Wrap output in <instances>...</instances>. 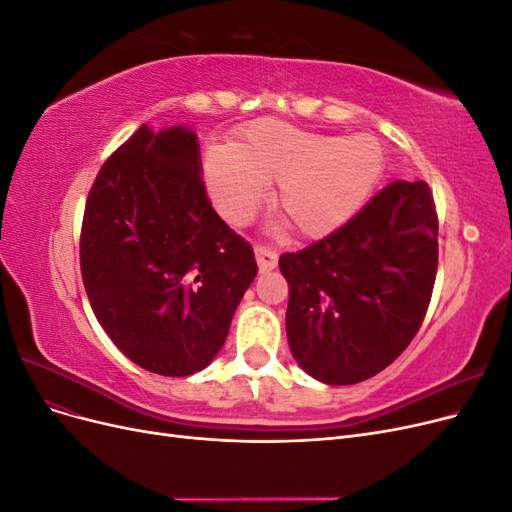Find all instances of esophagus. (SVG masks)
Returning a JSON list of instances; mask_svg holds the SVG:
<instances>
[{
  "instance_id": "1",
  "label": "esophagus",
  "mask_w": 512,
  "mask_h": 512,
  "mask_svg": "<svg viewBox=\"0 0 512 512\" xmlns=\"http://www.w3.org/2000/svg\"><path fill=\"white\" fill-rule=\"evenodd\" d=\"M254 254H256V262H258V269L260 273H269L277 267V252L271 250L267 245H256L254 247Z\"/></svg>"
}]
</instances>
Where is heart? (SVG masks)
Wrapping results in <instances>:
<instances>
[{
    "label": "heart",
    "instance_id": "1",
    "mask_svg": "<svg viewBox=\"0 0 512 512\" xmlns=\"http://www.w3.org/2000/svg\"><path fill=\"white\" fill-rule=\"evenodd\" d=\"M384 170V149L371 134H320L280 119L243 128L230 149H211L205 164L215 209L241 226L275 185L273 207L305 239H322L363 209Z\"/></svg>",
    "mask_w": 512,
    "mask_h": 512
}]
</instances>
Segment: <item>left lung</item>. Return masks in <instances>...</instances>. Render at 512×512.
I'll list each match as a JSON object with an SVG mask.
<instances>
[{"mask_svg":"<svg viewBox=\"0 0 512 512\" xmlns=\"http://www.w3.org/2000/svg\"><path fill=\"white\" fill-rule=\"evenodd\" d=\"M290 352L333 386L380 374L408 348L438 271V213L425 181H393L342 228L280 258Z\"/></svg>","mask_w":512,"mask_h":512,"instance_id":"1","label":"left lung"}]
</instances>
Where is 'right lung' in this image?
<instances>
[{
    "instance_id": "1",
    "label": "right lung",
    "mask_w": 512,
    "mask_h": 512,
    "mask_svg": "<svg viewBox=\"0 0 512 512\" xmlns=\"http://www.w3.org/2000/svg\"><path fill=\"white\" fill-rule=\"evenodd\" d=\"M200 170L196 132L141 126L104 162L85 205L91 309L130 361L160 376H192L215 359L258 273Z\"/></svg>"
}]
</instances>
